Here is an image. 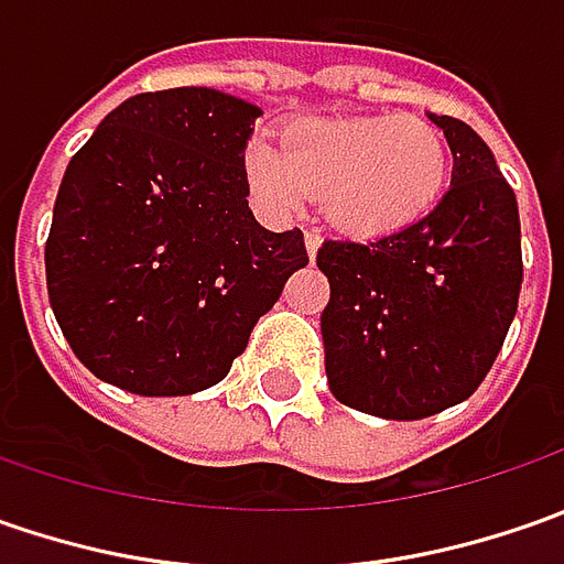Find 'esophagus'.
I'll use <instances>...</instances> for the list:
<instances>
[{"instance_id":"esophagus-1","label":"esophagus","mask_w":564,"mask_h":564,"mask_svg":"<svg viewBox=\"0 0 564 564\" xmlns=\"http://www.w3.org/2000/svg\"><path fill=\"white\" fill-rule=\"evenodd\" d=\"M304 245H307V253L316 257V250L323 245V231H319V228H307V231H304Z\"/></svg>"}]
</instances>
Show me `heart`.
Masks as SVG:
<instances>
[{
  "mask_svg": "<svg viewBox=\"0 0 564 564\" xmlns=\"http://www.w3.org/2000/svg\"><path fill=\"white\" fill-rule=\"evenodd\" d=\"M448 169L443 131L399 116L297 119L282 150L267 141L245 150V178L263 209L292 216L307 197H323L329 219L364 238L423 219L440 204Z\"/></svg>",
  "mask_w": 564,
  "mask_h": 564,
  "instance_id": "1",
  "label": "heart"
}]
</instances>
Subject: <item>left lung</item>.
I'll return each instance as SVG.
<instances>
[{"instance_id":"obj_1","label":"left lung","mask_w":564,"mask_h":564,"mask_svg":"<svg viewBox=\"0 0 564 564\" xmlns=\"http://www.w3.org/2000/svg\"><path fill=\"white\" fill-rule=\"evenodd\" d=\"M455 156L452 187L423 219L373 241L329 238L319 329L341 404L421 421L470 399L509 336L521 292V219L484 138L430 116Z\"/></svg>"}]
</instances>
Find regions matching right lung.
Returning <instances> with one entry per match:
<instances>
[{
  "mask_svg": "<svg viewBox=\"0 0 564 564\" xmlns=\"http://www.w3.org/2000/svg\"><path fill=\"white\" fill-rule=\"evenodd\" d=\"M260 109L209 87L124 99L65 169L46 238L50 304L77 360L134 395H194L228 377L304 231L248 206Z\"/></svg>",
  "mask_w": 564,
  "mask_h": 564,
  "instance_id": "1",
  "label": "right lung"
}]
</instances>
